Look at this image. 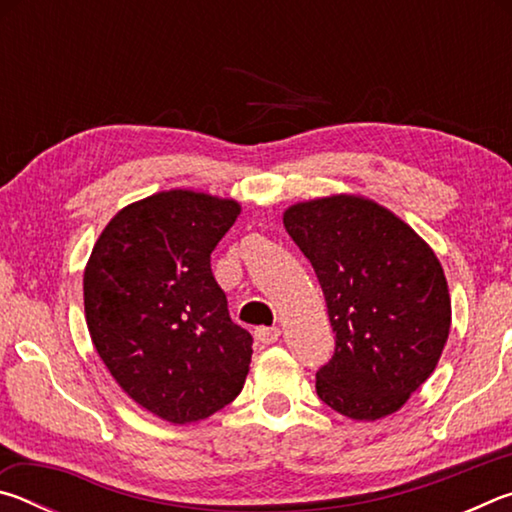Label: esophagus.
Returning <instances> with one entry per match:
<instances>
[{
  "label": "esophagus",
  "mask_w": 512,
  "mask_h": 512,
  "mask_svg": "<svg viewBox=\"0 0 512 512\" xmlns=\"http://www.w3.org/2000/svg\"><path fill=\"white\" fill-rule=\"evenodd\" d=\"M255 339L262 345H271V343L280 339V327H257L255 329Z\"/></svg>",
  "instance_id": "1"
}]
</instances>
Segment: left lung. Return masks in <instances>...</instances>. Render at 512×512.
<instances>
[{
  "label": "left lung",
  "instance_id": "obj_1",
  "mask_svg": "<svg viewBox=\"0 0 512 512\" xmlns=\"http://www.w3.org/2000/svg\"><path fill=\"white\" fill-rule=\"evenodd\" d=\"M284 228L316 271L334 329V357L316 393L352 420L400 411L436 370L452 300L436 253L400 216L357 194L284 210Z\"/></svg>",
  "mask_w": 512,
  "mask_h": 512
}]
</instances>
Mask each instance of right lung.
<instances>
[{"mask_svg": "<svg viewBox=\"0 0 512 512\" xmlns=\"http://www.w3.org/2000/svg\"><path fill=\"white\" fill-rule=\"evenodd\" d=\"M241 205L167 189L112 216L83 273L85 320L133 402L171 424L210 418L244 388L253 336L232 323L210 266Z\"/></svg>", "mask_w": 512, "mask_h": 512, "instance_id": "right-lung-1", "label": "right lung"}]
</instances>
